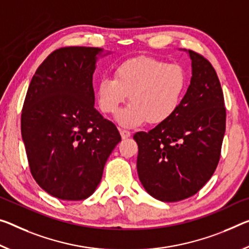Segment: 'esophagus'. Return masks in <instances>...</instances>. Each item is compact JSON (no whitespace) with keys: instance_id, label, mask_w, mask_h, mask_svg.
Wrapping results in <instances>:
<instances>
[{"instance_id":"34e87169","label":"esophagus","mask_w":249,"mask_h":249,"mask_svg":"<svg viewBox=\"0 0 249 249\" xmlns=\"http://www.w3.org/2000/svg\"><path fill=\"white\" fill-rule=\"evenodd\" d=\"M120 133H121V136L123 140L128 139V137L131 136V133H129L128 131H126V129H120Z\"/></svg>"}]
</instances>
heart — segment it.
I'll list each match as a JSON object with an SVG mask.
<instances>
[{"label":"heart","instance_id":"obj_1","mask_svg":"<svg viewBox=\"0 0 249 249\" xmlns=\"http://www.w3.org/2000/svg\"><path fill=\"white\" fill-rule=\"evenodd\" d=\"M187 89V74L179 64L151 56L129 58L120 64L114 78L103 77L96 89L102 112L116 113L129 95L127 107L117 114L125 127L167 122L178 110Z\"/></svg>","mask_w":249,"mask_h":249}]
</instances>
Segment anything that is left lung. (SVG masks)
<instances>
[{"label": "left lung", "mask_w": 249, "mask_h": 249, "mask_svg": "<svg viewBox=\"0 0 249 249\" xmlns=\"http://www.w3.org/2000/svg\"><path fill=\"white\" fill-rule=\"evenodd\" d=\"M193 76L177 112L133 139L139 145L137 173L149 195L179 202L195 195L218 165L226 128L224 94L215 69L188 50Z\"/></svg>", "instance_id": "obj_1"}]
</instances>
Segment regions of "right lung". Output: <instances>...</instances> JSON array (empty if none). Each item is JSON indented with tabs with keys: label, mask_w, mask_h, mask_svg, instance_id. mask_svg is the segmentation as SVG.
Returning a JSON list of instances; mask_svg holds the SVG:
<instances>
[{
	"label": "right lung",
	"mask_w": 249,
	"mask_h": 249,
	"mask_svg": "<svg viewBox=\"0 0 249 249\" xmlns=\"http://www.w3.org/2000/svg\"><path fill=\"white\" fill-rule=\"evenodd\" d=\"M98 47L55 50L35 72L21 115L31 174L46 193L64 200L89 197L120 132L94 107Z\"/></svg>",
	"instance_id": "right-lung-1"
}]
</instances>
